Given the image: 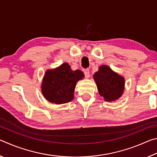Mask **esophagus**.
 I'll return each mask as SVG.
<instances>
[{
  "mask_svg": "<svg viewBox=\"0 0 157 157\" xmlns=\"http://www.w3.org/2000/svg\"><path fill=\"white\" fill-rule=\"evenodd\" d=\"M84 75H85V77L87 78H89L90 77V71L89 69H85V70L84 71Z\"/></svg>",
  "mask_w": 157,
  "mask_h": 157,
  "instance_id": "esophagus-1",
  "label": "esophagus"
}]
</instances>
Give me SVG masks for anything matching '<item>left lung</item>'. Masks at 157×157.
<instances>
[{
    "label": "left lung",
    "mask_w": 157,
    "mask_h": 157,
    "mask_svg": "<svg viewBox=\"0 0 157 157\" xmlns=\"http://www.w3.org/2000/svg\"><path fill=\"white\" fill-rule=\"evenodd\" d=\"M98 93L107 102L118 100L123 94L125 80L123 76L113 71L109 66L101 65L94 74Z\"/></svg>",
    "instance_id": "1"
}]
</instances>
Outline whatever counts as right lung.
<instances>
[{"mask_svg": "<svg viewBox=\"0 0 157 157\" xmlns=\"http://www.w3.org/2000/svg\"><path fill=\"white\" fill-rule=\"evenodd\" d=\"M84 78L80 70L73 71L68 63L48 69L44 74L41 86L45 99L55 105L69 102L74 98L77 82Z\"/></svg>", "mask_w": 157, "mask_h": 157, "instance_id": "obj_1", "label": "right lung"}]
</instances>
